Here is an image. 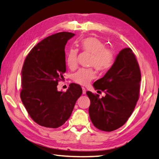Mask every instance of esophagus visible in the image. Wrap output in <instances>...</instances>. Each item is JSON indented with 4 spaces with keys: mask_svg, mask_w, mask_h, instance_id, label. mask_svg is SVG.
I'll return each mask as SVG.
<instances>
[{
    "mask_svg": "<svg viewBox=\"0 0 159 159\" xmlns=\"http://www.w3.org/2000/svg\"><path fill=\"white\" fill-rule=\"evenodd\" d=\"M82 89H83V94H86V89L84 88H82Z\"/></svg>",
    "mask_w": 159,
    "mask_h": 159,
    "instance_id": "obj_1",
    "label": "esophagus"
}]
</instances>
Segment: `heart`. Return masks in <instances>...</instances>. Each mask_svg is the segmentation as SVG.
I'll return each mask as SVG.
<instances>
[{
    "mask_svg": "<svg viewBox=\"0 0 159 159\" xmlns=\"http://www.w3.org/2000/svg\"><path fill=\"white\" fill-rule=\"evenodd\" d=\"M80 48L84 52L92 54L89 65L94 66L100 71L107 70L113 63L114 54L110 48H105V43L96 37H88L79 43ZM78 51L71 48L67 52L66 63L68 67L74 70L77 67ZM95 78V72L92 68H82L78 70L72 76L74 82L82 85H86Z\"/></svg>",
    "mask_w": 159,
    "mask_h": 159,
    "instance_id": "1",
    "label": "heart"
}]
</instances>
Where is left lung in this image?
Listing matches in <instances>:
<instances>
[{
	"mask_svg": "<svg viewBox=\"0 0 159 159\" xmlns=\"http://www.w3.org/2000/svg\"><path fill=\"white\" fill-rule=\"evenodd\" d=\"M141 80L134 54L130 48L122 49L105 76L93 84L105 96L100 98L98 94L86 92L90 99L89 117L96 128L111 132L127 122L139 100Z\"/></svg>",
	"mask_w": 159,
	"mask_h": 159,
	"instance_id": "obj_1",
	"label": "left lung"
}]
</instances>
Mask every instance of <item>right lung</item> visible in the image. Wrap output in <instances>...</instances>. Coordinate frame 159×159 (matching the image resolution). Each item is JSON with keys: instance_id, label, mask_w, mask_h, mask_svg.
I'll return each instance as SVG.
<instances>
[{"instance_id": "right-lung-1", "label": "right lung", "mask_w": 159, "mask_h": 159, "mask_svg": "<svg viewBox=\"0 0 159 159\" xmlns=\"http://www.w3.org/2000/svg\"><path fill=\"white\" fill-rule=\"evenodd\" d=\"M75 35L59 32L41 40L25 60L21 71L20 98L28 114L39 125L57 128L70 117L82 88L71 83L66 92H58V81L66 71L65 47Z\"/></svg>"}]
</instances>
